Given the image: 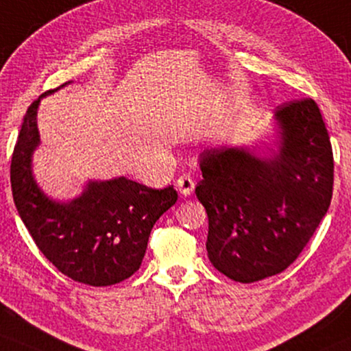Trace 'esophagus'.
I'll return each mask as SVG.
<instances>
[{
	"label": "esophagus",
	"instance_id": "34e87169",
	"mask_svg": "<svg viewBox=\"0 0 351 351\" xmlns=\"http://www.w3.org/2000/svg\"><path fill=\"white\" fill-rule=\"evenodd\" d=\"M176 188L183 196H189L194 191V180L191 178L189 175H181L178 180H176Z\"/></svg>",
	"mask_w": 351,
	"mask_h": 351
}]
</instances>
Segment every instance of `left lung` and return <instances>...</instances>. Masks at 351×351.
<instances>
[{
  "label": "left lung",
  "mask_w": 351,
  "mask_h": 351,
  "mask_svg": "<svg viewBox=\"0 0 351 351\" xmlns=\"http://www.w3.org/2000/svg\"><path fill=\"white\" fill-rule=\"evenodd\" d=\"M278 149H206L196 196L208 217L207 254L234 282L252 283L285 270L304 250L330 206L334 155L313 99L274 112Z\"/></svg>",
  "instance_id": "obj_1"
}]
</instances>
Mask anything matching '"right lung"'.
I'll use <instances>...</instances> for the list:
<instances>
[{"label": "right lung", "instance_id": "right-lung-1", "mask_svg": "<svg viewBox=\"0 0 351 351\" xmlns=\"http://www.w3.org/2000/svg\"><path fill=\"white\" fill-rule=\"evenodd\" d=\"M47 94L27 108L12 152L16 208L35 245L61 274L92 287L114 285L139 270L155 221L176 202L178 193L173 186L152 189L119 176L88 181L73 201L48 197L32 175V155L40 144L37 110Z\"/></svg>", "mask_w": 351, "mask_h": 351}]
</instances>
